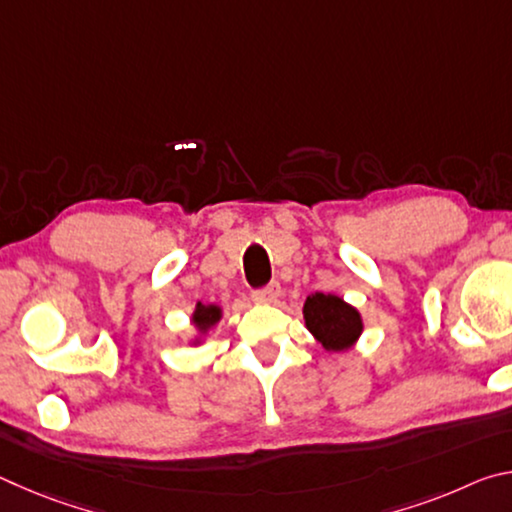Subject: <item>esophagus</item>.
Segmentation results:
<instances>
[{
	"label": "esophagus",
	"instance_id": "34e87169",
	"mask_svg": "<svg viewBox=\"0 0 512 512\" xmlns=\"http://www.w3.org/2000/svg\"><path fill=\"white\" fill-rule=\"evenodd\" d=\"M277 298H280V284H277V282L268 284L266 289L255 291V296H253L257 305H275Z\"/></svg>",
	"mask_w": 512,
	"mask_h": 512
}]
</instances>
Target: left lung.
<instances>
[{"instance_id": "left-lung-1", "label": "left lung", "mask_w": 512, "mask_h": 512, "mask_svg": "<svg viewBox=\"0 0 512 512\" xmlns=\"http://www.w3.org/2000/svg\"><path fill=\"white\" fill-rule=\"evenodd\" d=\"M305 327L327 352H348L363 334L361 311L334 293H314L302 307Z\"/></svg>"}]
</instances>
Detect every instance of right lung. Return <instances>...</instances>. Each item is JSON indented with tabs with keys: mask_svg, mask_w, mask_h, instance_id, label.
I'll list each match as a JSON object with an SVG mask.
<instances>
[{
	"mask_svg": "<svg viewBox=\"0 0 512 512\" xmlns=\"http://www.w3.org/2000/svg\"><path fill=\"white\" fill-rule=\"evenodd\" d=\"M221 318H223L221 305H203V302H198L192 311V316H189V320H192L194 325V334L189 336L187 343L194 345V348L203 345L212 329L221 323Z\"/></svg>",
	"mask_w": 512,
	"mask_h": 512,
	"instance_id": "right-lung-1",
	"label": "right lung"
}]
</instances>
